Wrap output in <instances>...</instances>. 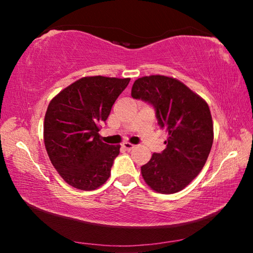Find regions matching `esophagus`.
I'll list each match as a JSON object with an SVG mask.
<instances>
[{"instance_id":"34e87169","label":"esophagus","mask_w":253,"mask_h":253,"mask_svg":"<svg viewBox=\"0 0 253 253\" xmlns=\"http://www.w3.org/2000/svg\"><path fill=\"white\" fill-rule=\"evenodd\" d=\"M123 147L125 148L126 151L130 152V151H132V149L135 148V145H132V144H130V143H124V144H123Z\"/></svg>"}]
</instances>
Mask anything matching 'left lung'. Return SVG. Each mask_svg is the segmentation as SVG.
Wrapping results in <instances>:
<instances>
[{"label":"left lung","mask_w":253,"mask_h":253,"mask_svg":"<svg viewBox=\"0 0 253 253\" xmlns=\"http://www.w3.org/2000/svg\"><path fill=\"white\" fill-rule=\"evenodd\" d=\"M131 97L155 109L158 125L169 132L166 148L154 153L140 168L144 181L154 191H182L202 170L213 144V123L205 100L177 79L149 76L137 79Z\"/></svg>","instance_id":"left-lung-1"}]
</instances>
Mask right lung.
Instances as JSON below:
<instances>
[{
	"label": "right lung",
	"instance_id": "obj_1",
	"mask_svg": "<svg viewBox=\"0 0 253 253\" xmlns=\"http://www.w3.org/2000/svg\"><path fill=\"white\" fill-rule=\"evenodd\" d=\"M129 81L84 77L50 101L43 125L45 149L54 169L69 185L92 191L109 178L121 146L104 143L98 131Z\"/></svg>",
	"mask_w": 253,
	"mask_h": 253
}]
</instances>
